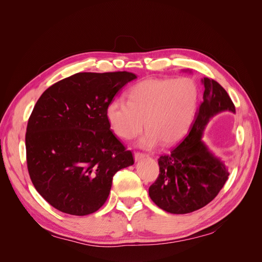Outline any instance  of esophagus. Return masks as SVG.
I'll return each mask as SVG.
<instances>
[{
    "mask_svg": "<svg viewBox=\"0 0 262 262\" xmlns=\"http://www.w3.org/2000/svg\"><path fill=\"white\" fill-rule=\"evenodd\" d=\"M147 155L145 154V153H142V152H136L134 153V160L136 161H140L141 158H144V157H146Z\"/></svg>",
    "mask_w": 262,
    "mask_h": 262,
    "instance_id": "esophagus-1",
    "label": "esophagus"
}]
</instances>
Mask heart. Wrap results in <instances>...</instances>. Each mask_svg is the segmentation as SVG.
Instances as JSON below:
<instances>
[{"instance_id":"b5f03b06","label":"heart","mask_w":262,"mask_h":262,"mask_svg":"<svg viewBox=\"0 0 262 262\" xmlns=\"http://www.w3.org/2000/svg\"><path fill=\"white\" fill-rule=\"evenodd\" d=\"M199 89L190 77L147 78L133 85L128 101L114 99L106 108L110 128L119 138L131 140L147 132L140 144L171 145L188 132L196 112Z\"/></svg>"}]
</instances>
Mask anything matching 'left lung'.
<instances>
[{"label":"left lung","instance_id":"8db88e82","mask_svg":"<svg viewBox=\"0 0 262 262\" xmlns=\"http://www.w3.org/2000/svg\"><path fill=\"white\" fill-rule=\"evenodd\" d=\"M203 101L188 136L181 143L158 158L160 173L148 188L152 201L162 210L186 214L209 204L228 179L225 165L214 157L201 141L211 118L225 112L235 113L227 92L216 81L205 77Z\"/></svg>","mask_w":262,"mask_h":262}]
</instances>
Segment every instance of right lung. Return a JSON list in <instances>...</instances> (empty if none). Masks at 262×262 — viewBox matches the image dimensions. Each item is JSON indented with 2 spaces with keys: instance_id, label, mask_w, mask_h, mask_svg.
Wrapping results in <instances>:
<instances>
[{
  "instance_id": "obj_1",
  "label": "right lung",
  "mask_w": 262,
  "mask_h": 262,
  "mask_svg": "<svg viewBox=\"0 0 262 262\" xmlns=\"http://www.w3.org/2000/svg\"><path fill=\"white\" fill-rule=\"evenodd\" d=\"M134 78L125 71L76 73L37 100L26 129L27 168L36 190L53 208L80 216L96 212L115 173L133 165L132 152L110 130L106 108Z\"/></svg>"
}]
</instances>
